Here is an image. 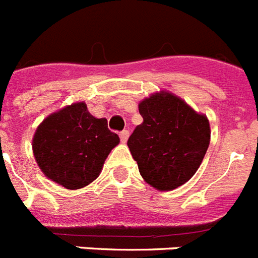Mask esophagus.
<instances>
[{"instance_id": "1", "label": "esophagus", "mask_w": 258, "mask_h": 258, "mask_svg": "<svg viewBox=\"0 0 258 258\" xmlns=\"http://www.w3.org/2000/svg\"><path fill=\"white\" fill-rule=\"evenodd\" d=\"M129 138V131H122L120 132V140H121L122 143H125Z\"/></svg>"}]
</instances>
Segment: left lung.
<instances>
[{"mask_svg":"<svg viewBox=\"0 0 258 258\" xmlns=\"http://www.w3.org/2000/svg\"><path fill=\"white\" fill-rule=\"evenodd\" d=\"M140 113L143 122L127 140L132 156L152 187L174 190L195 174L204 159L211 140L208 118L164 92L141 102Z\"/></svg>","mask_w":258,"mask_h":258,"instance_id":"left-lung-1","label":"left lung"}]
</instances>
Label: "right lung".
<instances>
[{"mask_svg":"<svg viewBox=\"0 0 258 258\" xmlns=\"http://www.w3.org/2000/svg\"><path fill=\"white\" fill-rule=\"evenodd\" d=\"M118 142L106 118H95L80 102L45 118L32 145L36 161L47 178L77 190L97 178Z\"/></svg>","mask_w":258,"mask_h":258,"instance_id":"right-lung-1","label":"right lung"}]
</instances>
